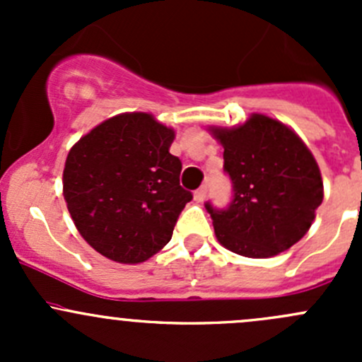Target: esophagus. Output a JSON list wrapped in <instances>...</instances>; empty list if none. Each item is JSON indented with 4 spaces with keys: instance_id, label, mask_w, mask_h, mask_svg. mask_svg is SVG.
Returning a JSON list of instances; mask_svg holds the SVG:
<instances>
[{
    "instance_id": "obj_1",
    "label": "esophagus",
    "mask_w": 362,
    "mask_h": 362,
    "mask_svg": "<svg viewBox=\"0 0 362 362\" xmlns=\"http://www.w3.org/2000/svg\"><path fill=\"white\" fill-rule=\"evenodd\" d=\"M206 194H208V187L206 185H203V187H199L198 191L194 192V202H198V203L204 202V199H206Z\"/></svg>"
}]
</instances>
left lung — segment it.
<instances>
[{"label": "left lung", "mask_w": 362, "mask_h": 362, "mask_svg": "<svg viewBox=\"0 0 362 362\" xmlns=\"http://www.w3.org/2000/svg\"><path fill=\"white\" fill-rule=\"evenodd\" d=\"M208 131L224 147V170L235 191L228 210L204 204L218 243L252 259L291 249L308 233L324 199L322 175L305 141L264 113Z\"/></svg>", "instance_id": "8db88e82"}]
</instances>
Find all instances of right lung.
I'll list each match as a JSON object with an SVG mask.
<instances>
[{"label": "right lung", "instance_id": "obj_1", "mask_svg": "<svg viewBox=\"0 0 362 362\" xmlns=\"http://www.w3.org/2000/svg\"><path fill=\"white\" fill-rule=\"evenodd\" d=\"M173 127L126 112L83 134L68 152L63 196L82 238L107 259L138 264L166 245L192 194L170 154Z\"/></svg>", "mask_w": 362, "mask_h": 362}]
</instances>
